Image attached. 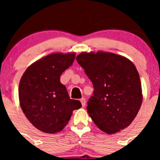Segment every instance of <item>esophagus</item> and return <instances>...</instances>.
Here are the masks:
<instances>
[{
	"mask_svg": "<svg viewBox=\"0 0 160 160\" xmlns=\"http://www.w3.org/2000/svg\"><path fill=\"white\" fill-rule=\"evenodd\" d=\"M80 101V102H81L82 106H83V107H84L85 104H86V100H85V98H81Z\"/></svg>",
	"mask_w": 160,
	"mask_h": 160,
	"instance_id": "34e87169",
	"label": "esophagus"
}]
</instances>
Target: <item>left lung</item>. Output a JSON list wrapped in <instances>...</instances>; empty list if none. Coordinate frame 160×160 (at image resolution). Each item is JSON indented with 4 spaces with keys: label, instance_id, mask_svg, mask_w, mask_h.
Segmentation results:
<instances>
[{
    "label": "left lung",
    "instance_id": "obj_1",
    "mask_svg": "<svg viewBox=\"0 0 160 160\" xmlns=\"http://www.w3.org/2000/svg\"><path fill=\"white\" fill-rule=\"evenodd\" d=\"M76 59L93 83L87 109L95 125L110 135L127 128L142 103L135 66L125 56L102 51L82 52Z\"/></svg>",
    "mask_w": 160,
    "mask_h": 160
}]
</instances>
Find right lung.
<instances>
[{"instance_id":"right-lung-1","label":"right lung","mask_w":160,"mask_h":160,"mask_svg":"<svg viewBox=\"0 0 160 160\" xmlns=\"http://www.w3.org/2000/svg\"><path fill=\"white\" fill-rule=\"evenodd\" d=\"M76 52H54L30 65L18 87L20 106L37 129L48 134L60 132L68 124L72 111L81 103L70 98L60 76L72 66Z\"/></svg>"}]
</instances>
